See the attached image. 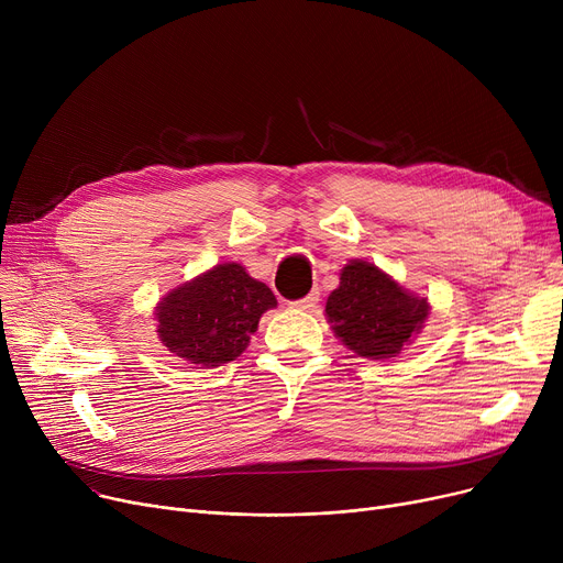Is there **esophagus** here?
<instances>
[{
	"label": "esophagus",
	"instance_id": "1",
	"mask_svg": "<svg viewBox=\"0 0 563 563\" xmlns=\"http://www.w3.org/2000/svg\"><path fill=\"white\" fill-rule=\"evenodd\" d=\"M319 303V291L314 289V291H310L306 299H301V301H294L291 303V308H297V310H312L314 306Z\"/></svg>",
	"mask_w": 563,
	"mask_h": 563
}]
</instances>
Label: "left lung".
<instances>
[{
  "label": "left lung",
  "mask_w": 563,
  "mask_h": 563,
  "mask_svg": "<svg viewBox=\"0 0 563 563\" xmlns=\"http://www.w3.org/2000/svg\"><path fill=\"white\" fill-rule=\"evenodd\" d=\"M429 301L376 264L351 260L327 301V319L346 349L363 358H395L422 331Z\"/></svg>",
  "instance_id": "1"
}]
</instances>
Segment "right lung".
Returning a JSON list of instances; mask_svg holds the SVG:
<instances>
[{
    "label": "right lung",
    "instance_id": "add662e5",
    "mask_svg": "<svg viewBox=\"0 0 563 563\" xmlns=\"http://www.w3.org/2000/svg\"><path fill=\"white\" fill-rule=\"evenodd\" d=\"M276 306L269 287L225 262L166 294L155 310L157 335L189 365L219 367L242 356L260 317Z\"/></svg>",
    "mask_w": 563,
    "mask_h": 563
}]
</instances>
